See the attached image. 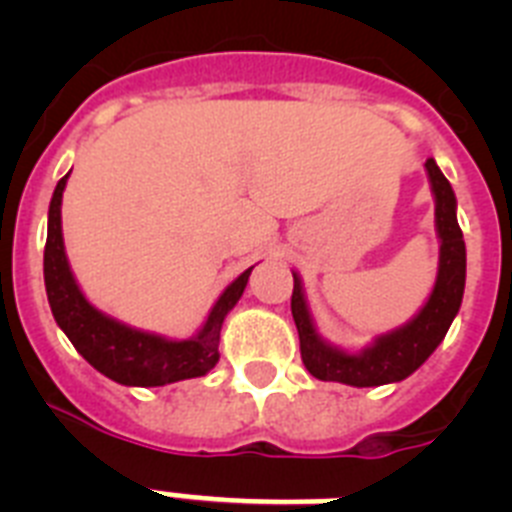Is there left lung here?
I'll return each mask as SVG.
<instances>
[{
  "mask_svg": "<svg viewBox=\"0 0 512 512\" xmlns=\"http://www.w3.org/2000/svg\"><path fill=\"white\" fill-rule=\"evenodd\" d=\"M428 182H431L433 200H436V233L438 248V274L431 297L425 300L418 315L400 328L374 338L359 354L333 346L318 333L307 307L302 279L297 271L295 289H292V318L300 333L302 364L315 379L323 382H341L351 387H379V384L402 382L418 369L438 348L443 336L449 333L456 312L464 297L467 282V246L456 220V197L449 179L441 174L433 158L425 161Z\"/></svg>",
  "mask_w": 512,
  "mask_h": 512,
  "instance_id": "obj_1",
  "label": "left lung"
}]
</instances>
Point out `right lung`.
I'll list each match as a JSON object with an SVG mask.
<instances>
[{
    "label": "right lung",
    "instance_id": "add662e5",
    "mask_svg": "<svg viewBox=\"0 0 512 512\" xmlns=\"http://www.w3.org/2000/svg\"><path fill=\"white\" fill-rule=\"evenodd\" d=\"M69 174L56 184V192L51 197L48 241H45L43 253L45 292H48V302H51V312L58 328L69 336L76 351L99 374L110 377L117 384H125V387H164V384L182 382V379L205 377L220 359L217 346H220L223 320L233 310L235 302L241 300L253 266L225 287L223 295L217 297V302L212 305L202 328L192 338L176 341V338L158 336V333H148V330L120 323V320L110 318L107 312L97 310L84 297V292L76 284L69 259H66L61 202Z\"/></svg>",
    "mask_w": 512,
    "mask_h": 512
}]
</instances>
